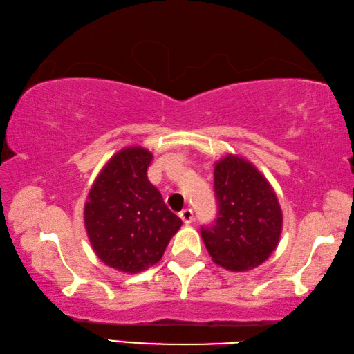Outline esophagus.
<instances>
[{"label": "esophagus", "instance_id": "1", "mask_svg": "<svg viewBox=\"0 0 354 354\" xmlns=\"http://www.w3.org/2000/svg\"><path fill=\"white\" fill-rule=\"evenodd\" d=\"M179 217H181V220L184 221L185 225H190L192 221H194V211L192 209H183L181 212H179Z\"/></svg>", "mask_w": 354, "mask_h": 354}]
</instances>
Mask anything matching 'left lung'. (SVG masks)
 <instances>
[{"label":"left lung","instance_id":"left-lung-1","mask_svg":"<svg viewBox=\"0 0 354 354\" xmlns=\"http://www.w3.org/2000/svg\"><path fill=\"white\" fill-rule=\"evenodd\" d=\"M218 212L201 237L212 261L245 272L268 259L281 237L283 212L270 183L241 156L227 154L214 167Z\"/></svg>","mask_w":354,"mask_h":354}]
</instances>
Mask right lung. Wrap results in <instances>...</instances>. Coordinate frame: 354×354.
Listing matches in <instances>:
<instances>
[{
  "instance_id": "obj_1",
  "label": "right lung",
  "mask_w": 354,
  "mask_h": 354,
  "mask_svg": "<svg viewBox=\"0 0 354 354\" xmlns=\"http://www.w3.org/2000/svg\"><path fill=\"white\" fill-rule=\"evenodd\" d=\"M153 154L142 147L120 149L95 179L84 206L92 248L106 266L139 273L160 261L183 221L148 181Z\"/></svg>"
}]
</instances>
